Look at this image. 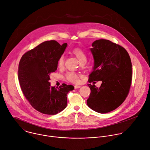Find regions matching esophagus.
I'll list each match as a JSON object with an SVG mask.
<instances>
[{"mask_svg":"<svg viewBox=\"0 0 150 150\" xmlns=\"http://www.w3.org/2000/svg\"><path fill=\"white\" fill-rule=\"evenodd\" d=\"M81 86H79V85H74V88H75V89H76V88H81Z\"/></svg>","mask_w":150,"mask_h":150,"instance_id":"esophagus-1","label":"esophagus"}]
</instances>
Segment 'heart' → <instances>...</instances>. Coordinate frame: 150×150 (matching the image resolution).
<instances>
[{"label": "heart", "instance_id": "b5f03b06", "mask_svg": "<svg viewBox=\"0 0 150 150\" xmlns=\"http://www.w3.org/2000/svg\"><path fill=\"white\" fill-rule=\"evenodd\" d=\"M72 53L78 58L81 63L85 62L87 60V55L82 49L75 48L72 50ZM65 61V56L62 55L57 60V65L59 68H63ZM65 79L72 83H79L80 81V75L78 73L74 72H68L65 74Z\"/></svg>", "mask_w": 150, "mask_h": 150}]
</instances>
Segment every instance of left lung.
<instances>
[{
	"label": "left lung",
	"instance_id": "left-lung-1",
	"mask_svg": "<svg viewBox=\"0 0 150 150\" xmlns=\"http://www.w3.org/2000/svg\"><path fill=\"white\" fill-rule=\"evenodd\" d=\"M92 46L94 67L88 82L101 81L102 83L99 88L94 84L88 85L91 93L87 105L98 113H109L129 94L132 78L131 58L125 48L108 40H96Z\"/></svg>",
	"mask_w": 150,
	"mask_h": 150
}]
</instances>
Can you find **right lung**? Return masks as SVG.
Here are the masks:
<instances>
[{
  "mask_svg": "<svg viewBox=\"0 0 150 150\" xmlns=\"http://www.w3.org/2000/svg\"><path fill=\"white\" fill-rule=\"evenodd\" d=\"M67 43L60 45L55 40L45 41L27 51L18 66V79L24 96L33 108L49 115H56L67 105V94L74 89L62 83L59 87L50 86V75L57 68V60Z\"/></svg>",
  "mask_w": 150,
  "mask_h": 150,
  "instance_id": "right-lung-1",
  "label": "right lung"
}]
</instances>
